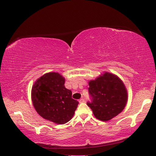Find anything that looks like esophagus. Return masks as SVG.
<instances>
[{"label":"esophagus","instance_id":"esophagus-1","mask_svg":"<svg viewBox=\"0 0 156 156\" xmlns=\"http://www.w3.org/2000/svg\"><path fill=\"white\" fill-rule=\"evenodd\" d=\"M85 102V101L84 98H80V100H79V102H80V103H82V102Z\"/></svg>","mask_w":156,"mask_h":156}]
</instances>
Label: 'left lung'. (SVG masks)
Returning a JSON list of instances; mask_svg holds the SVG:
<instances>
[{
	"mask_svg": "<svg viewBox=\"0 0 156 156\" xmlns=\"http://www.w3.org/2000/svg\"><path fill=\"white\" fill-rule=\"evenodd\" d=\"M90 102L87 105L95 117L107 121L123 110L127 101V92L122 82L117 76L106 72L95 80L89 82Z\"/></svg>",
	"mask_w": 156,
	"mask_h": 156,
	"instance_id": "left-lung-1",
	"label": "left lung"
}]
</instances>
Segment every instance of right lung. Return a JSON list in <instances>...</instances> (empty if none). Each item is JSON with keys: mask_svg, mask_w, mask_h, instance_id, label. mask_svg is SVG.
<instances>
[{"mask_svg": "<svg viewBox=\"0 0 156 156\" xmlns=\"http://www.w3.org/2000/svg\"><path fill=\"white\" fill-rule=\"evenodd\" d=\"M65 79L56 72L42 76L33 86L31 98L37 113L57 124L68 122L74 115L78 101L64 86Z\"/></svg>", "mask_w": 156, "mask_h": 156, "instance_id": "obj_1", "label": "right lung"}]
</instances>
